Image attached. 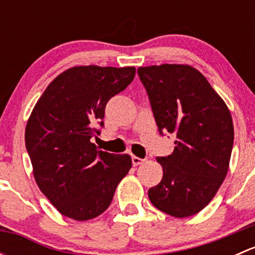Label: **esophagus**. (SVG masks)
<instances>
[{
  "label": "esophagus",
  "mask_w": 255,
  "mask_h": 255,
  "mask_svg": "<svg viewBox=\"0 0 255 255\" xmlns=\"http://www.w3.org/2000/svg\"><path fill=\"white\" fill-rule=\"evenodd\" d=\"M143 161H144L143 159L138 158V156H135V155L132 156V163H133V165H134V166H138V165H139V164H142Z\"/></svg>",
  "instance_id": "obj_1"
}]
</instances>
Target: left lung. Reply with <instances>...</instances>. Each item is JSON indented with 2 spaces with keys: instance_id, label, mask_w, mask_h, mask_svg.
<instances>
[{
  "instance_id": "obj_1",
  "label": "left lung",
  "mask_w": 255,
  "mask_h": 255,
  "mask_svg": "<svg viewBox=\"0 0 255 255\" xmlns=\"http://www.w3.org/2000/svg\"><path fill=\"white\" fill-rule=\"evenodd\" d=\"M160 132L175 148L158 156L163 179L148 191L158 210L184 218L210 204L227 175L233 148L232 116L206 78L190 65L138 68Z\"/></svg>"
}]
</instances>
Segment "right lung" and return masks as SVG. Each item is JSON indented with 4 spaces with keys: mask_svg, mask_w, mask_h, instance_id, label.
Returning <instances> with one entry per match:
<instances>
[{
    "mask_svg": "<svg viewBox=\"0 0 255 255\" xmlns=\"http://www.w3.org/2000/svg\"><path fill=\"white\" fill-rule=\"evenodd\" d=\"M134 66H74L56 76L33 109L25 148L40 191L69 218L87 221L111 205L129 169L128 154H111L91 142L104 127L109 100L133 81Z\"/></svg>",
    "mask_w": 255,
    "mask_h": 255,
    "instance_id": "add662e5",
    "label": "right lung"
}]
</instances>
